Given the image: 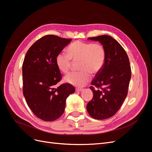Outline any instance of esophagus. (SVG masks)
Segmentation results:
<instances>
[{"instance_id": "obj_1", "label": "esophagus", "mask_w": 152, "mask_h": 152, "mask_svg": "<svg viewBox=\"0 0 152 152\" xmlns=\"http://www.w3.org/2000/svg\"><path fill=\"white\" fill-rule=\"evenodd\" d=\"M76 92H81L82 91H83V89H81V88H76L75 89Z\"/></svg>"}]
</instances>
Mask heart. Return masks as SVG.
<instances>
[{
  "label": "heart",
  "mask_w": 152,
  "mask_h": 152,
  "mask_svg": "<svg viewBox=\"0 0 152 152\" xmlns=\"http://www.w3.org/2000/svg\"><path fill=\"white\" fill-rule=\"evenodd\" d=\"M106 52L100 44H92L76 41L68 48V53L61 51L57 55L56 64L64 73L70 71L73 61H80L81 72L71 73L64 80L67 83L77 87L84 86L91 79V73L95 74L103 68L105 61Z\"/></svg>",
  "instance_id": "heart-1"
}]
</instances>
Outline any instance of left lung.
Returning a JSON list of instances; mask_svg holds the SVG:
<instances>
[{"mask_svg":"<svg viewBox=\"0 0 152 152\" xmlns=\"http://www.w3.org/2000/svg\"><path fill=\"white\" fill-rule=\"evenodd\" d=\"M88 40L98 41L106 52L104 65L91 82V85L101 89L90 87L93 98L86 107L92 117L103 120L113 116L126 98L131 77L130 63L125 50L111 36L103 35Z\"/></svg>","mask_w":152,"mask_h":152,"instance_id":"1","label":"left lung"}]
</instances>
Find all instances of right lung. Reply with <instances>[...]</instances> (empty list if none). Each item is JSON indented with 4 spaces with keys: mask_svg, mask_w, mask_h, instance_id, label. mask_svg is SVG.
Instances as JSON below:
<instances>
[{
    "mask_svg": "<svg viewBox=\"0 0 152 152\" xmlns=\"http://www.w3.org/2000/svg\"><path fill=\"white\" fill-rule=\"evenodd\" d=\"M72 39L45 35L27 51L23 63V92L28 107L38 118L53 121L65 111L66 99L75 91L70 84L54 87L61 79L56 58Z\"/></svg>",
    "mask_w": 152,
    "mask_h": 152,
    "instance_id": "obj_1",
    "label": "right lung"
}]
</instances>
